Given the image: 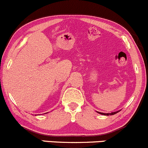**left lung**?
<instances>
[{"label":"left lung","instance_id":"left-lung-1","mask_svg":"<svg viewBox=\"0 0 148 148\" xmlns=\"http://www.w3.org/2000/svg\"><path fill=\"white\" fill-rule=\"evenodd\" d=\"M119 111H116V112H111V113H103V112H98V111H97V112H98V113L101 114H103V115H108H108H112V114H114L117 113V112H118Z\"/></svg>","mask_w":148,"mask_h":148}]
</instances>
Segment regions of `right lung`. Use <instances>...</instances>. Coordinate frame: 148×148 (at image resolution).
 Listing matches in <instances>:
<instances>
[{
	"instance_id": "obj_1",
	"label": "right lung",
	"mask_w": 148,
	"mask_h": 148,
	"mask_svg": "<svg viewBox=\"0 0 148 148\" xmlns=\"http://www.w3.org/2000/svg\"><path fill=\"white\" fill-rule=\"evenodd\" d=\"M35 115H36V114H35Z\"/></svg>"
}]
</instances>
